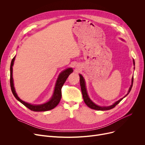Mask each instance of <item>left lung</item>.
<instances>
[{"instance_id":"obj_1","label":"left lung","mask_w":145,"mask_h":145,"mask_svg":"<svg viewBox=\"0 0 145 145\" xmlns=\"http://www.w3.org/2000/svg\"><path fill=\"white\" fill-rule=\"evenodd\" d=\"M133 65H135L134 60H133ZM79 76H80V84L81 90H82V95H83V101H84V102L86 103V105L88 106V107H89L90 108L92 109H95V110H110V109H113V108H115V106L118 104H119L120 103V102L123 99V98L120 99V100H119L118 101L116 102L113 105L108 106V107H101V106H99L95 105L94 103H93L92 102V101H90V99L88 95L86 89V86H85V82L84 79H83V76H82L81 74H79ZM133 77L132 78V85H131L130 88H129V90L128 91L127 94L125 96H126L129 93V92H130V91L131 90L132 86H133Z\"/></svg>"}]
</instances>
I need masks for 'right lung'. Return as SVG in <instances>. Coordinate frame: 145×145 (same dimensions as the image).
Instances as JSON below:
<instances>
[{"mask_svg":"<svg viewBox=\"0 0 145 145\" xmlns=\"http://www.w3.org/2000/svg\"><path fill=\"white\" fill-rule=\"evenodd\" d=\"M15 57H14L11 62L10 64V88L12 92L14 95V96L16 97V99L19 101L20 102H21L23 105H25L26 107H27L30 110H31L34 112H44V111H47L51 110L53 108H55L56 106L59 104L60 99L61 97H62V88L66 82L67 78H68L69 74L72 73L73 69L72 68H69L64 71L61 73L59 75L58 78V79L57 80L55 88L54 93L51 99L47 103L40 105H33L27 103L24 101H22L20 99L18 96L16 91L14 90V88L13 86V77H12V71H13V68L12 66L14 63Z\"/></svg>","mask_w":145,"mask_h":145,"instance_id":"right-lung-1","label":"right lung"}]
</instances>
